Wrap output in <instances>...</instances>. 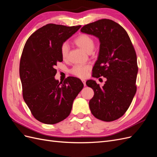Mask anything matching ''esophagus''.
<instances>
[{
  "mask_svg": "<svg viewBox=\"0 0 157 157\" xmlns=\"http://www.w3.org/2000/svg\"><path fill=\"white\" fill-rule=\"evenodd\" d=\"M82 82L83 84H84V86H86V80H85L84 79H82Z\"/></svg>",
  "mask_w": 157,
  "mask_h": 157,
  "instance_id": "obj_1",
  "label": "esophagus"
}]
</instances>
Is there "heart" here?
Instances as JSON below:
<instances>
[{
    "label": "heart",
    "mask_w": 157,
    "mask_h": 157,
    "mask_svg": "<svg viewBox=\"0 0 157 157\" xmlns=\"http://www.w3.org/2000/svg\"><path fill=\"white\" fill-rule=\"evenodd\" d=\"M75 44L87 53H91L95 48V42L92 36L86 34H80L74 40ZM69 46L67 43H64L61 46V55L63 59L67 58ZM90 67L88 65H75L71 70V73L79 78L86 77Z\"/></svg>",
    "instance_id": "obj_1"
}]
</instances>
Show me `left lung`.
Here are the masks:
<instances>
[{
    "mask_svg": "<svg viewBox=\"0 0 157 157\" xmlns=\"http://www.w3.org/2000/svg\"><path fill=\"white\" fill-rule=\"evenodd\" d=\"M80 31L99 39V55L92 77L107 78L102 87L95 80L86 81L94 92L89 101L90 111L98 119L115 121L124 115L136 92L138 67L136 51L126 30L109 19L85 25Z\"/></svg>",
    "mask_w": 157,
    "mask_h": 157,
    "instance_id": "obj_1",
    "label": "left lung"
}]
</instances>
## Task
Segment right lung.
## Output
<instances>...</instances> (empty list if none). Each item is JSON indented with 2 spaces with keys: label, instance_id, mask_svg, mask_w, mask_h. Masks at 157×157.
<instances>
[{
  "label": "right lung",
  "instance_id": "right-lung-1",
  "mask_svg": "<svg viewBox=\"0 0 157 157\" xmlns=\"http://www.w3.org/2000/svg\"><path fill=\"white\" fill-rule=\"evenodd\" d=\"M80 27L47 24L33 33L23 48L20 63L23 98L33 117L44 124L65 119L83 88L78 78L69 77L63 82L54 78L55 66L63 61L61 45Z\"/></svg>",
  "mask_w": 157,
  "mask_h": 157
}]
</instances>
